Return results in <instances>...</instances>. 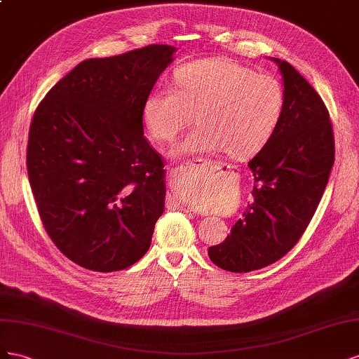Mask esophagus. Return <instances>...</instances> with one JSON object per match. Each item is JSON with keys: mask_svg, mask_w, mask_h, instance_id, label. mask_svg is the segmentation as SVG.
<instances>
[{"mask_svg": "<svg viewBox=\"0 0 359 359\" xmlns=\"http://www.w3.org/2000/svg\"><path fill=\"white\" fill-rule=\"evenodd\" d=\"M197 168H230L229 165H225L224 162L219 161H210V159H204L200 161L198 163H187V165H182L180 168H177V174L182 172H191V171H196ZM170 208L171 209H179V210H188L183 204L177 203L176 200H170Z\"/></svg>", "mask_w": 359, "mask_h": 359, "instance_id": "1", "label": "esophagus"}]
</instances>
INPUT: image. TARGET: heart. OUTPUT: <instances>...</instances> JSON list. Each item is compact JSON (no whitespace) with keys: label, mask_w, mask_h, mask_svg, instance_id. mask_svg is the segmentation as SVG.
Instances as JSON below:
<instances>
[{"label":"heart","mask_w":359,"mask_h":359,"mask_svg":"<svg viewBox=\"0 0 359 359\" xmlns=\"http://www.w3.org/2000/svg\"><path fill=\"white\" fill-rule=\"evenodd\" d=\"M176 87L161 84L146 99L142 117L151 137L171 142L197 114V129L174 155H212L227 150L234 159L255 155L271 140L284 111V88L268 74H255L238 61L217 57L182 66ZM201 183L183 180L180 198L200 203Z\"/></svg>","instance_id":"1"}]
</instances>
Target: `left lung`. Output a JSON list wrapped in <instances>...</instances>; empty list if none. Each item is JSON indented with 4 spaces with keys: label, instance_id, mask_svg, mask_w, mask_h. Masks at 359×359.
<instances>
[{
    "label": "left lung",
    "instance_id": "obj_1",
    "mask_svg": "<svg viewBox=\"0 0 359 359\" xmlns=\"http://www.w3.org/2000/svg\"><path fill=\"white\" fill-rule=\"evenodd\" d=\"M278 65L284 111L248 167L252 201L222 243L208 254L218 268L251 272L280 260L309 227L334 165V132L322 97L287 61Z\"/></svg>",
    "mask_w": 359,
    "mask_h": 359
}]
</instances>
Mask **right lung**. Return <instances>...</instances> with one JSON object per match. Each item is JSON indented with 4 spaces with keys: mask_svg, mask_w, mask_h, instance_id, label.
<instances>
[{
    "mask_svg": "<svg viewBox=\"0 0 359 359\" xmlns=\"http://www.w3.org/2000/svg\"><path fill=\"white\" fill-rule=\"evenodd\" d=\"M176 48L149 45L90 58L40 102L27 168L40 219L69 260L126 269L147 252L165 206V170L142 109Z\"/></svg>",
    "mask_w": 359,
    "mask_h": 359,
    "instance_id": "1",
    "label": "right lung"
}]
</instances>
